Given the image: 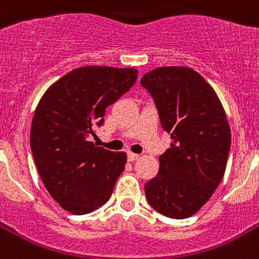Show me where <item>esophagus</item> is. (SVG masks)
I'll return each mask as SVG.
<instances>
[{
    "mask_svg": "<svg viewBox=\"0 0 259 259\" xmlns=\"http://www.w3.org/2000/svg\"><path fill=\"white\" fill-rule=\"evenodd\" d=\"M138 158H140V155L138 154H134V153H132V151H129V153H127V161H130V162L137 161Z\"/></svg>",
    "mask_w": 259,
    "mask_h": 259,
    "instance_id": "1",
    "label": "esophagus"
}]
</instances>
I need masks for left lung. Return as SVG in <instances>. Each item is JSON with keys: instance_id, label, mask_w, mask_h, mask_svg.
I'll list each match as a JSON object with an SVG mask.
<instances>
[{"instance_id": "1", "label": "left lung", "mask_w": 259, "mask_h": 259, "mask_svg": "<svg viewBox=\"0 0 259 259\" xmlns=\"http://www.w3.org/2000/svg\"><path fill=\"white\" fill-rule=\"evenodd\" d=\"M171 137L158 174L145 185L149 205L176 220L191 217L213 195L226 169L232 134L213 88L193 69L165 66L141 78Z\"/></svg>"}]
</instances>
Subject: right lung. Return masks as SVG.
<instances>
[{
	"label": "right lung",
	"mask_w": 259,
	"mask_h": 259,
	"mask_svg": "<svg viewBox=\"0 0 259 259\" xmlns=\"http://www.w3.org/2000/svg\"><path fill=\"white\" fill-rule=\"evenodd\" d=\"M137 69L83 66L46 90L31 121L30 148L39 177L61 207L88 214L106 203L126 153L96 146L106 108L137 81Z\"/></svg>",
	"instance_id": "add662e5"
}]
</instances>
